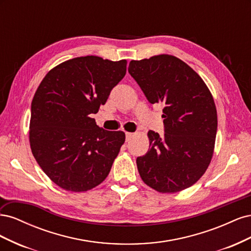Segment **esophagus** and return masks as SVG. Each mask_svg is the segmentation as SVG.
<instances>
[{
    "label": "esophagus",
    "instance_id": "esophagus-1",
    "mask_svg": "<svg viewBox=\"0 0 251 251\" xmlns=\"http://www.w3.org/2000/svg\"><path fill=\"white\" fill-rule=\"evenodd\" d=\"M133 136H134V133H128V132H126V141H130V140L133 138Z\"/></svg>",
    "mask_w": 251,
    "mask_h": 251
}]
</instances>
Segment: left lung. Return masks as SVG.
Returning a JSON list of instances; mask_svg holds the SVG:
<instances>
[{"label":"left lung","mask_w":251,"mask_h":251,"mask_svg":"<svg viewBox=\"0 0 251 251\" xmlns=\"http://www.w3.org/2000/svg\"><path fill=\"white\" fill-rule=\"evenodd\" d=\"M128 73L151 103L164 105V136L149 131L151 148L136 159L141 179L160 193L192 186L214 154L218 117L207 86L183 60L169 54L131 60Z\"/></svg>","instance_id":"left-lung-1"}]
</instances>
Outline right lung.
Returning a JSON list of instances; mask_svg holds the SVG:
<instances>
[{
  "mask_svg": "<svg viewBox=\"0 0 251 251\" xmlns=\"http://www.w3.org/2000/svg\"><path fill=\"white\" fill-rule=\"evenodd\" d=\"M126 60L75 57L50 70L31 103L29 140L44 173L70 192L100 184L126 140L121 131L100 127L92 114L125 77Z\"/></svg>",
  "mask_w": 251,
  "mask_h": 251,
  "instance_id": "obj_1",
  "label": "right lung"
}]
</instances>
